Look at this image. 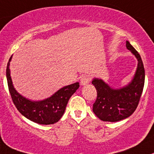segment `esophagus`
I'll use <instances>...</instances> for the list:
<instances>
[{
  "instance_id": "esophagus-1",
  "label": "esophagus",
  "mask_w": 154,
  "mask_h": 154,
  "mask_svg": "<svg viewBox=\"0 0 154 154\" xmlns=\"http://www.w3.org/2000/svg\"><path fill=\"white\" fill-rule=\"evenodd\" d=\"M89 82H90V77H89V76L83 75L80 77V84H81V85H87V84H89Z\"/></svg>"
}]
</instances>
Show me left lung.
Returning <instances> with one entry per match:
<instances>
[{
    "label": "left lung",
    "instance_id": "8db88e82",
    "mask_svg": "<svg viewBox=\"0 0 154 154\" xmlns=\"http://www.w3.org/2000/svg\"><path fill=\"white\" fill-rule=\"evenodd\" d=\"M126 47L137 57V70L130 84L123 88H111L101 79H93L92 84L97 89V97L93 103L94 114L103 122H119L129 117L138 106L143 85L145 71L143 61L139 53L128 41Z\"/></svg>",
    "mask_w": 154,
    "mask_h": 154
}]
</instances>
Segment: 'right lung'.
Here are the masks:
<instances>
[{
	"label": "right lung",
	"mask_w": 154,
	"mask_h": 154,
	"mask_svg": "<svg viewBox=\"0 0 154 154\" xmlns=\"http://www.w3.org/2000/svg\"><path fill=\"white\" fill-rule=\"evenodd\" d=\"M10 57L7 66V80L13 103L20 112L32 122L40 125H52L61 119L65 111L69 99L79 88V83H74L57 90L51 97L42 101H31L17 92L13 85L10 73Z\"/></svg>",
	"instance_id": "add662e5"
}]
</instances>
